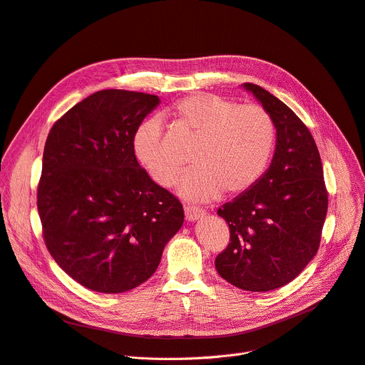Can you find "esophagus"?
Here are the masks:
<instances>
[{
  "label": "esophagus",
  "mask_w": 365,
  "mask_h": 365,
  "mask_svg": "<svg viewBox=\"0 0 365 365\" xmlns=\"http://www.w3.org/2000/svg\"><path fill=\"white\" fill-rule=\"evenodd\" d=\"M204 215H205V212L202 209L192 207V205H186L185 207V216H186V220H189V222L197 220V219L202 217Z\"/></svg>",
  "instance_id": "1"
}]
</instances>
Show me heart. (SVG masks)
Masks as SVG:
<instances>
[{
	"label": "heart",
	"instance_id": "1",
	"mask_svg": "<svg viewBox=\"0 0 365 365\" xmlns=\"http://www.w3.org/2000/svg\"><path fill=\"white\" fill-rule=\"evenodd\" d=\"M174 122L192 135L195 146L180 195L189 201H207L222 191L239 195L265 173L274 149L276 126L272 115L257 103L237 104L213 93H192L173 107ZM138 163L152 180L170 187L178 182L182 161L167 149L161 122L141 123L133 138Z\"/></svg>",
	"mask_w": 365,
	"mask_h": 365
}]
</instances>
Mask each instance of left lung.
<instances>
[{
	"label": "left lung",
	"mask_w": 365,
	"mask_h": 365,
	"mask_svg": "<svg viewBox=\"0 0 365 365\" xmlns=\"http://www.w3.org/2000/svg\"><path fill=\"white\" fill-rule=\"evenodd\" d=\"M243 86L272 115L276 150L261 179L217 210L230 243L215 265L234 287L265 292L294 280L316 255L328 192L318 146L303 120L264 88Z\"/></svg>",
	"instance_id": "1"
}]
</instances>
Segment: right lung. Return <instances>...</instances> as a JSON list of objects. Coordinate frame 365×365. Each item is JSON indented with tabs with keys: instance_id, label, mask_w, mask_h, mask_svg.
Masks as SVG:
<instances>
[{
	"instance_id": "add662e5",
	"label": "right lung",
	"mask_w": 365,
	"mask_h": 365,
	"mask_svg": "<svg viewBox=\"0 0 365 365\" xmlns=\"http://www.w3.org/2000/svg\"><path fill=\"white\" fill-rule=\"evenodd\" d=\"M156 95L98 91L47 135L37 209L56 264L82 287L119 294L146 282L183 224V205L141 168L133 138Z\"/></svg>"
}]
</instances>
